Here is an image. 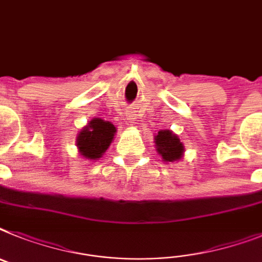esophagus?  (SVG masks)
I'll use <instances>...</instances> for the list:
<instances>
[{
    "label": "esophagus",
    "instance_id": "obj_1",
    "mask_svg": "<svg viewBox=\"0 0 262 262\" xmlns=\"http://www.w3.org/2000/svg\"><path fill=\"white\" fill-rule=\"evenodd\" d=\"M134 119H135V115H134L133 113H128V115H127V120H129V122H133Z\"/></svg>",
    "mask_w": 262,
    "mask_h": 262
}]
</instances>
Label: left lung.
Listing matches in <instances>:
<instances>
[{
  "label": "left lung",
  "instance_id": "obj_1",
  "mask_svg": "<svg viewBox=\"0 0 262 262\" xmlns=\"http://www.w3.org/2000/svg\"><path fill=\"white\" fill-rule=\"evenodd\" d=\"M155 147L156 152L162 156L163 162L165 163L179 162L184 156V144L171 129L159 131L158 135H155Z\"/></svg>",
  "mask_w": 262,
  "mask_h": 262
}]
</instances>
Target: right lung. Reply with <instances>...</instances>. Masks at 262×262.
Segmentation results:
<instances>
[{
  "instance_id": "obj_1",
  "label": "right lung",
  "mask_w": 262,
  "mask_h": 262,
  "mask_svg": "<svg viewBox=\"0 0 262 262\" xmlns=\"http://www.w3.org/2000/svg\"><path fill=\"white\" fill-rule=\"evenodd\" d=\"M116 127L108 120L94 118L77 135L78 152L89 160H99L114 140Z\"/></svg>"
}]
</instances>
